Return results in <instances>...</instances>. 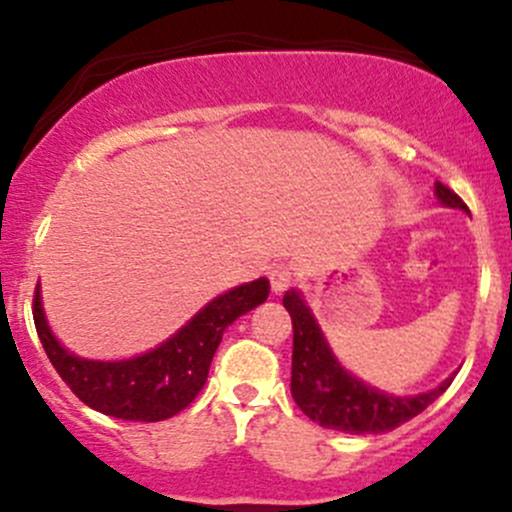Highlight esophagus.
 I'll return each mask as SVG.
<instances>
[{
    "label": "esophagus",
    "instance_id": "esophagus-1",
    "mask_svg": "<svg viewBox=\"0 0 512 512\" xmlns=\"http://www.w3.org/2000/svg\"><path fill=\"white\" fill-rule=\"evenodd\" d=\"M294 282V270L289 265H275L270 270V285H272V292L275 294H282L285 289L292 285Z\"/></svg>",
    "mask_w": 512,
    "mask_h": 512
}]
</instances>
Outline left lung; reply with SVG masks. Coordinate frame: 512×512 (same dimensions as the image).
Segmentation results:
<instances>
[{
  "mask_svg": "<svg viewBox=\"0 0 512 512\" xmlns=\"http://www.w3.org/2000/svg\"><path fill=\"white\" fill-rule=\"evenodd\" d=\"M436 195L446 208L468 213L466 203L443 183H436ZM282 304L292 317L294 329L292 399L319 426L344 433L394 431L396 426L421 414L451 386L453 376L433 391L416 396H394L374 389L339 364L317 319L312 317V309L297 289L285 292Z\"/></svg>",
  "mask_w": 512,
  "mask_h": 512,
  "instance_id": "obj_1",
  "label": "left lung"
}]
</instances>
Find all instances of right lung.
Masks as SVG:
<instances>
[{
  "mask_svg": "<svg viewBox=\"0 0 512 512\" xmlns=\"http://www.w3.org/2000/svg\"><path fill=\"white\" fill-rule=\"evenodd\" d=\"M270 294L265 277L227 289L185 327L151 352L121 361H94L66 352L46 324L41 292H34V324L46 356L71 391L91 409L123 421H165L190 406L208 381L223 332Z\"/></svg>",
  "mask_w": 512,
  "mask_h": 512,
  "instance_id": "right-lung-1",
  "label": "right lung"
}]
</instances>
